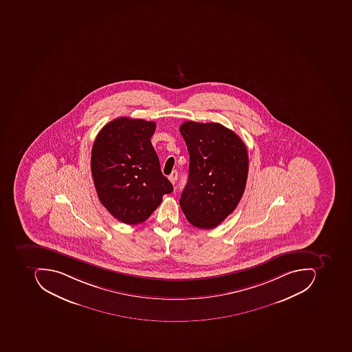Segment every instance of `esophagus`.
Returning a JSON list of instances; mask_svg holds the SVG:
<instances>
[{
	"mask_svg": "<svg viewBox=\"0 0 352 352\" xmlns=\"http://www.w3.org/2000/svg\"><path fill=\"white\" fill-rule=\"evenodd\" d=\"M168 179H169V181H170L171 183H173V184H175V181H177V171H173V173H171V175H169V177H168Z\"/></svg>",
	"mask_w": 352,
	"mask_h": 352,
	"instance_id": "34e87169",
	"label": "esophagus"
}]
</instances>
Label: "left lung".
I'll return each instance as SVG.
<instances>
[{
    "mask_svg": "<svg viewBox=\"0 0 352 352\" xmlns=\"http://www.w3.org/2000/svg\"><path fill=\"white\" fill-rule=\"evenodd\" d=\"M179 132L190 160L179 205L193 226L214 228L241 200L248 179V150L237 134L218 122H185Z\"/></svg>",
    "mask_w": 352,
    "mask_h": 352,
    "instance_id": "obj_1",
    "label": "left lung"
}]
</instances>
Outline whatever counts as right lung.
Instances as JSON below:
<instances>
[{"label": "right lung", "instance_id": "right-lung-1", "mask_svg": "<svg viewBox=\"0 0 352 352\" xmlns=\"http://www.w3.org/2000/svg\"><path fill=\"white\" fill-rule=\"evenodd\" d=\"M155 122L120 118L93 144L91 171L101 204L120 222H145L173 187L164 177L152 146Z\"/></svg>", "mask_w": 352, "mask_h": 352}]
</instances>
